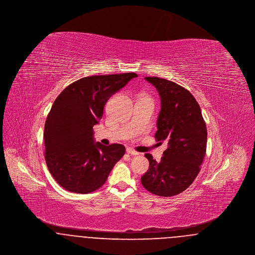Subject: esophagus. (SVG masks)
<instances>
[{"label": "esophagus", "instance_id": "34e87169", "mask_svg": "<svg viewBox=\"0 0 255 255\" xmlns=\"http://www.w3.org/2000/svg\"><path fill=\"white\" fill-rule=\"evenodd\" d=\"M126 152L128 153V154H130V155H133V156H137V155H139V153L138 152H136L135 150H133V148H127L126 149Z\"/></svg>", "mask_w": 255, "mask_h": 255}]
</instances>
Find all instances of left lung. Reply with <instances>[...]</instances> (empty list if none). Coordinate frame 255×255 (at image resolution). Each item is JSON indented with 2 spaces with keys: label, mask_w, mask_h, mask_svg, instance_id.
I'll list each match as a JSON object with an SVG mask.
<instances>
[{
  "label": "left lung",
  "mask_w": 255,
  "mask_h": 255,
  "mask_svg": "<svg viewBox=\"0 0 255 255\" xmlns=\"http://www.w3.org/2000/svg\"><path fill=\"white\" fill-rule=\"evenodd\" d=\"M160 97L157 121L158 141H167L159 162L146 154L149 169L141 183L149 192L161 197L184 191L200 172L206 151L207 131L194 97L182 86L159 77H145Z\"/></svg>",
  "instance_id": "obj_1"
}]
</instances>
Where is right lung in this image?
I'll return each instance as SVG.
<instances>
[{
    "instance_id": "right-lung-1",
    "label": "right lung",
    "mask_w": 255,
    "mask_h": 255,
    "mask_svg": "<svg viewBox=\"0 0 255 255\" xmlns=\"http://www.w3.org/2000/svg\"><path fill=\"white\" fill-rule=\"evenodd\" d=\"M137 75L134 73L83 77L55 99L45 123V158L63 188L90 193L101 187L125 147L96 142L93 127L103 116L110 97Z\"/></svg>"
}]
</instances>
